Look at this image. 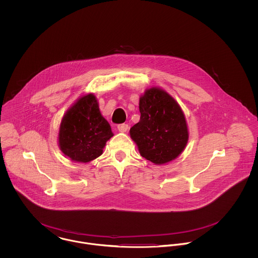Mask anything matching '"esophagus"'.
<instances>
[{"instance_id":"1","label":"esophagus","mask_w":258,"mask_h":258,"mask_svg":"<svg viewBox=\"0 0 258 258\" xmlns=\"http://www.w3.org/2000/svg\"><path fill=\"white\" fill-rule=\"evenodd\" d=\"M128 125L127 124H120V125H118L117 126V129H118V131L119 132H121V133H124V132H127L128 131Z\"/></svg>"}]
</instances>
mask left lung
Here are the masks:
<instances>
[{
  "mask_svg": "<svg viewBox=\"0 0 258 258\" xmlns=\"http://www.w3.org/2000/svg\"><path fill=\"white\" fill-rule=\"evenodd\" d=\"M140 121L130 129L139 153L162 165L175 160L186 146L188 130L179 103L164 89L151 87L139 100Z\"/></svg>",
  "mask_w": 258,
  "mask_h": 258,
  "instance_id": "left-lung-1",
  "label": "left lung"
}]
</instances>
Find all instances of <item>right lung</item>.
I'll return each instance as SVG.
<instances>
[{"instance_id":"add662e5","label":"right lung","mask_w":258,"mask_h":258,"mask_svg":"<svg viewBox=\"0 0 258 258\" xmlns=\"http://www.w3.org/2000/svg\"><path fill=\"white\" fill-rule=\"evenodd\" d=\"M113 136L101 115L93 93L79 97L63 115L58 132V147L74 162L88 163L103 153Z\"/></svg>"}]
</instances>
